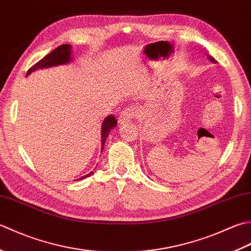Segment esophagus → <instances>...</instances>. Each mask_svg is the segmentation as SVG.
Listing matches in <instances>:
<instances>
[{
	"label": "esophagus",
	"mask_w": 251,
	"mask_h": 251,
	"mask_svg": "<svg viewBox=\"0 0 251 251\" xmlns=\"http://www.w3.org/2000/svg\"><path fill=\"white\" fill-rule=\"evenodd\" d=\"M135 117V111L132 108H126L119 116V122H126Z\"/></svg>",
	"instance_id": "1"
}]
</instances>
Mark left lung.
I'll use <instances>...</instances> for the list:
<instances>
[{
	"label": "left lung",
	"mask_w": 251,
	"mask_h": 251,
	"mask_svg": "<svg viewBox=\"0 0 251 251\" xmlns=\"http://www.w3.org/2000/svg\"><path fill=\"white\" fill-rule=\"evenodd\" d=\"M209 59H210V61H211V63H216V60H214V58L210 57V56H209Z\"/></svg>",
	"instance_id": "obj_1"
}]
</instances>
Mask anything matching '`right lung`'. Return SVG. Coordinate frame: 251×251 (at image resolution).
Masks as SVG:
<instances>
[{
  "mask_svg": "<svg viewBox=\"0 0 251 251\" xmlns=\"http://www.w3.org/2000/svg\"><path fill=\"white\" fill-rule=\"evenodd\" d=\"M71 47L69 44H63L60 47L56 48L54 50H52L50 54H48L47 56L39 60L37 64H34L31 68L28 70L27 75L32 73V71L37 70V69H41V68H48V67H52V66H57V65H63L68 63V61L71 60ZM117 126V119L115 118L114 115H109L108 117H106L103 121V125H101V151L104 150V144L105 141L108 136L110 130L112 127H115ZM93 171L90 172L89 175H86L82 177H80V180L82 178L92 176Z\"/></svg>",
  "mask_w": 251,
  "mask_h": 251,
  "instance_id": "right-lung-1",
  "label": "right lung"
}]
</instances>
